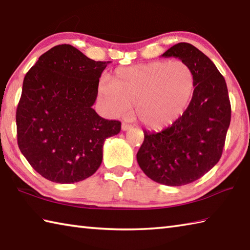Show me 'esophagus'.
<instances>
[{
	"label": "esophagus",
	"mask_w": 250,
	"mask_h": 250,
	"mask_svg": "<svg viewBox=\"0 0 250 250\" xmlns=\"http://www.w3.org/2000/svg\"><path fill=\"white\" fill-rule=\"evenodd\" d=\"M130 128H131V125H128V124H125V122H124V124L121 125V129H122V131H128Z\"/></svg>",
	"instance_id": "esophagus-1"
}]
</instances>
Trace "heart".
<instances>
[{"label":"heart","instance_id":"heart-1","mask_svg":"<svg viewBox=\"0 0 250 250\" xmlns=\"http://www.w3.org/2000/svg\"><path fill=\"white\" fill-rule=\"evenodd\" d=\"M196 86V74L187 62L161 60L117 69L99 86V94L110 112L122 115L133 107L145 128L161 131L187 111Z\"/></svg>","mask_w":250,"mask_h":250}]
</instances>
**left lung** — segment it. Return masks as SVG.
Segmentation results:
<instances>
[{"label":"left lung","instance_id":"1","mask_svg":"<svg viewBox=\"0 0 250 250\" xmlns=\"http://www.w3.org/2000/svg\"><path fill=\"white\" fill-rule=\"evenodd\" d=\"M162 57L187 62L196 74V93L183 117L158 133L144 131L137 154L148 178L166 186H184L207 174L220 161L230 124L226 82L206 54L179 42Z\"/></svg>","mask_w":250,"mask_h":250}]
</instances>
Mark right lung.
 <instances>
[{"instance_id": "right-lung-1", "label": "right lung", "mask_w": 250, "mask_h": 250, "mask_svg": "<svg viewBox=\"0 0 250 250\" xmlns=\"http://www.w3.org/2000/svg\"><path fill=\"white\" fill-rule=\"evenodd\" d=\"M107 64L59 44L25 75L16 110L17 143L46 179L74 184L88 178L102 164L105 140L120 132V121L104 119L92 108Z\"/></svg>"}]
</instances>
